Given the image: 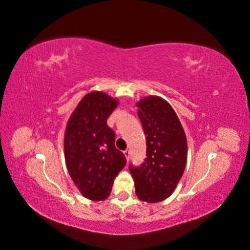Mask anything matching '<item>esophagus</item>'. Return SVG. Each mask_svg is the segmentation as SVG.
I'll list each match as a JSON object with an SVG mask.
<instances>
[{
    "label": "esophagus",
    "instance_id": "obj_1",
    "mask_svg": "<svg viewBox=\"0 0 250 250\" xmlns=\"http://www.w3.org/2000/svg\"><path fill=\"white\" fill-rule=\"evenodd\" d=\"M124 155L126 157V160L129 161V158H130V150H125L124 151Z\"/></svg>",
    "mask_w": 250,
    "mask_h": 250
}]
</instances>
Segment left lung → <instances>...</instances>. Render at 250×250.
<instances>
[{
    "instance_id": "left-lung-1",
    "label": "left lung",
    "mask_w": 250,
    "mask_h": 250,
    "mask_svg": "<svg viewBox=\"0 0 250 250\" xmlns=\"http://www.w3.org/2000/svg\"><path fill=\"white\" fill-rule=\"evenodd\" d=\"M137 106L146 134L147 157L141 167L130 166L129 171L138 198L148 203L161 202L170 197L184 174L187 137L176 112L162 97H145Z\"/></svg>"
}]
</instances>
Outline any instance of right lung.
<instances>
[{
  "label": "right lung",
  "mask_w": 250,
  "mask_h": 250,
  "mask_svg": "<svg viewBox=\"0 0 250 250\" xmlns=\"http://www.w3.org/2000/svg\"><path fill=\"white\" fill-rule=\"evenodd\" d=\"M119 104L106 93L86 94L71 115L64 132V158L74 185L85 198L103 201L113 180L126 165L115 146L116 134L107 118Z\"/></svg>",
  "instance_id": "obj_1"
}]
</instances>
